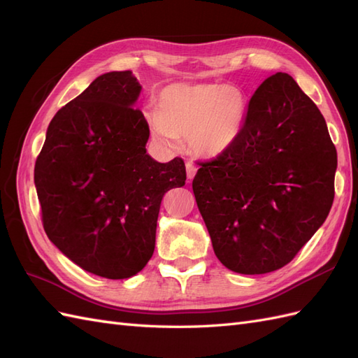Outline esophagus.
Here are the masks:
<instances>
[{
    "label": "esophagus",
    "instance_id": "obj_1",
    "mask_svg": "<svg viewBox=\"0 0 358 358\" xmlns=\"http://www.w3.org/2000/svg\"><path fill=\"white\" fill-rule=\"evenodd\" d=\"M196 173H197V166L194 164L192 161H188L187 162V176H188V179H194Z\"/></svg>",
    "mask_w": 358,
    "mask_h": 358
}]
</instances>
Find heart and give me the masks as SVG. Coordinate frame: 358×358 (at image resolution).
Returning <instances> with one entry per match:
<instances>
[{
	"label": "heart",
	"instance_id": "1",
	"mask_svg": "<svg viewBox=\"0 0 358 358\" xmlns=\"http://www.w3.org/2000/svg\"><path fill=\"white\" fill-rule=\"evenodd\" d=\"M246 113L243 92L222 83H173L159 94L158 109L148 119L155 137L173 146L188 137L189 148L201 157H216L239 134Z\"/></svg>",
	"mask_w": 358,
	"mask_h": 358
}]
</instances>
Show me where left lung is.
<instances>
[{"instance_id":"1","label":"left lung","mask_w":358,"mask_h":358,"mask_svg":"<svg viewBox=\"0 0 358 358\" xmlns=\"http://www.w3.org/2000/svg\"><path fill=\"white\" fill-rule=\"evenodd\" d=\"M192 180L215 255L236 273L288 264L326 221L338 155L320 109L287 73L258 86L234 142Z\"/></svg>"}]
</instances>
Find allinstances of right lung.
I'll return each mask as SVG.
<instances>
[{
	"label": "right lung",
	"mask_w": 358,
	"mask_h": 358,
	"mask_svg": "<svg viewBox=\"0 0 358 358\" xmlns=\"http://www.w3.org/2000/svg\"><path fill=\"white\" fill-rule=\"evenodd\" d=\"M133 73L96 78L53 116L34 167L41 221L73 263L107 279L131 278L154 254L161 200L185 185V162L146 154Z\"/></svg>",
	"instance_id": "right-lung-1"
}]
</instances>
